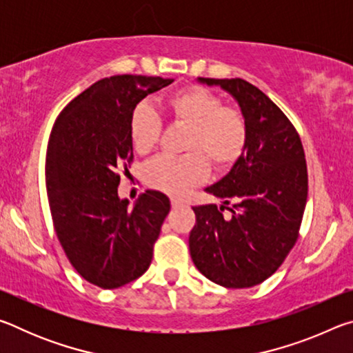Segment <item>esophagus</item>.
<instances>
[{
	"label": "esophagus",
	"mask_w": 353,
	"mask_h": 353,
	"mask_svg": "<svg viewBox=\"0 0 353 353\" xmlns=\"http://www.w3.org/2000/svg\"><path fill=\"white\" fill-rule=\"evenodd\" d=\"M185 204H187V202H185V201L181 199V198H171V205H172V208L183 207Z\"/></svg>",
	"instance_id": "obj_1"
}]
</instances>
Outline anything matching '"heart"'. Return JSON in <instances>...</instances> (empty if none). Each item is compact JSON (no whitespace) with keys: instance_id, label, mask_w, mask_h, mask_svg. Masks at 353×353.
<instances>
[{"instance_id":"heart-1","label":"heart","mask_w":353,"mask_h":353,"mask_svg":"<svg viewBox=\"0 0 353 353\" xmlns=\"http://www.w3.org/2000/svg\"><path fill=\"white\" fill-rule=\"evenodd\" d=\"M163 109L174 123L188 126L183 155H160L148 163L145 179L149 187L182 194L208 176L210 166L224 171L234 166L246 151L248 119L234 107L223 105L216 94L204 87H188L170 94ZM162 123L151 107L137 105L129 118V139L139 154L151 152L157 145Z\"/></svg>"}]
</instances>
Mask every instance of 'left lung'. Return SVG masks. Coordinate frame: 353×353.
I'll use <instances>...</instances> for the list:
<instances>
[{"label":"left lung","mask_w":353,"mask_h":353,"mask_svg":"<svg viewBox=\"0 0 353 353\" xmlns=\"http://www.w3.org/2000/svg\"><path fill=\"white\" fill-rule=\"evenodd\" d=\"M198 81L219 85L238 101L249 140L229 174L205 188L224 205L193 207L190 254L212 282L250 288L271 277L297 241L308 194L305 152L292 123L252 83L238 77ZM229 203L232 214L225 219Z\"/></svg>","instance_id":"8db88e82"}]
</instances>
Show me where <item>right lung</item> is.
I'll list each match as a JSON object with an SVG mask.
<instances>
[{
    "label": "right lung",
    "mask_w": 353,
    "mask_h": 353,
    "mask_svg": "<svg viewBox=\"0 0 353 353\" xmlns=\"http://www.w3.org/2000/svg\"><path fill=\"white\" fill-rule=\"evenodd\" d=\"M171 82L105 77L71 101L52 126L45 165L52 224L74 270L99 288H119L148 271L170 213V199L154 190L129 208L128 199L118 198V170L128 171L134 160L130 113Z\"/></svg>",
    "instance_id": "right-lung-1"
}]
</instances>
